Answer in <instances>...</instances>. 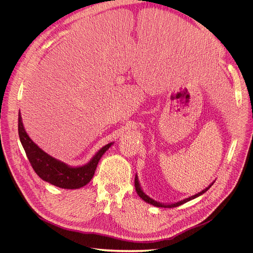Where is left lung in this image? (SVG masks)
<instances>
[{"instance_id": "8db88e82", "label": "left lung", "mask_w": 253, "mask_h": 253, "mask_svg": "<svg viewBox=\"0 0 253 253\" xmlns=\"http://www.w3.org/2000/svg\"><path fill=\"white\" fill-rule=\"evenodd\" d=\"M211 186H212V184H211V185H209V186H208L207 188H205L204 190H202L201 192H199V193H197V194H195V195H193V196H191V197H189V198H186V199H184V200H182V201H179V202H177V203H175V204H168V205H165V204H161V203H159V202L154 201L153 199H151L150 197H148L145 193H144V192L142 191V189H141L140 185H139L137 175L135 176V189H136L137 194H138V195H139V196H140L144 201H146V202H148V203H150V204H152V205H154V206H157V207H164V208H173V207H176V206L181 205V204H183V203H185V202H187V201H190L191 199H194V198L198 197L199 195L203 194L204 192H206V191H207Z\"/></svg>"}]
</instances>
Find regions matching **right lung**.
Masks as SVG:
<instances>
[{
    "mask_svg": "<svg viewBox=\"0 0 253 253\" xmlns=\"http://www.w3.org/2000/svg\"><path fill=\"white\" fill-rule=\"evenodd\" d=\"M18 131L22 145L35 172L45 181L65 189H77L89 183L94 176L100 158L112 145V143L107 144L87 165L74 168L49 156L36 145L24 129L20 113Z\"/></svg>",
    "mask_w": 253,
    "mask_h": 253,
    "instance_id": "1",
    "label": "right lung"
}]
</instances>
